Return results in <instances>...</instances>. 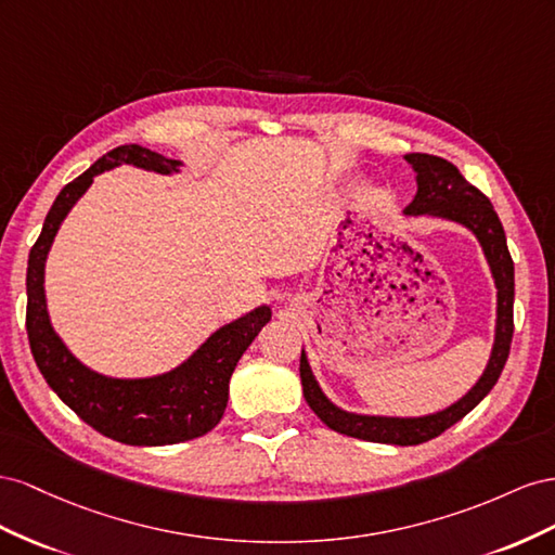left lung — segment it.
I'll list each match as a JSON object with an SVG mask.
<instances>
[{
  "label": "left lung",
  "mask_w": 555,
  "mask_h": 555,
  "mask_svg": "<svg viewBox=\"0 0 555 555\" xmlns=\"http://www.w3.org/2000/svg\"><path fill=\"white\" fill-rule=\"evenodd\" d=\"M406 163L418 173V193L404 211L409 216L433 214L467 225L479 236L490 269H493L498 286V335L493 356H490L483 376L461 402H455L447 411H441V414L425 418H376L346 414V411L332 404L321 392L319 384L313 382V374L309 370L305 353L299 356V378H302L305 400L313 409V414L319 416L330 430L356 439L398 447L423 444V441L439 437L441 433L449 430L453 423L467 416L498 384V378L506 365V358H509L514 337V260L509 256V248H506V236L493 204H490V199L479 188H474L463 177L461 169L444 160V157L427 153H409Z\"/></svg>",
  "instance_id": "8db88e82"
}]
</instances>
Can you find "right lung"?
<instances>
[{"label": "right lung", "instance_id": "right-lung-1", "mask_svg": "<svg viewBox=\"0 0 555 555\" xmlns=\"http://www.w3.org/2000/svg\"><path fill=\"white\" fill-rule=\"evenodd\" d=\"M120 163L163 173L177 171L179 165L139 144H125L102 155L81 177L60 190L27 260V339L46 384L94 430L130 447L179 444V441L207 435L223 418L230 376L250 341L272 319V311L260 307L218 330L193 358L165 376L120 382V378H106L86 370L62 346L49 323L43 297V262L62 218L86 193L92 177Z\"/></svg>", "mask_w": 555, "mask_h": 555}]
</instances>
